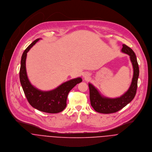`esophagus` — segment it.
<instances>
[{"mask_svg": "<svg viewBox=\"0 0 152 152\" xmlns=\"http://www.w3.org/2000/svg\"><path fill=\"white\" fill-rule=\"evenodd\" d=\"M88 74H84L83 75V77H84L85 78H87V77H88Z\"/></svg>", "mask_w": 152, "mask_h": 152, "instance_id": "obj_1", "label": "esophagus"}]
</instances>
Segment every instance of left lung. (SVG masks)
I'll use <instances>...</instances> for the list:
<instances>
[{
    "label": "left lung",
    "mask_w": 152,
    "mask_h": 152,
    "mask_svg": "<svg viewBox=\"0 0 152 152\" xmlns=\"http://www.w3.org/2000/svg\"><path fill=\"white\" fill-rule=\"evenodd\" d=\"M122 52L130 56L131 61L133 66L134 74L131 84L127 92L123 95L118 98H110L102 96L94 85L88 83L90 104L96 112L103 114L115 113L131 102L136 95L139 76V67L137 57L134 51L125 44H123Z\"/></svg>",
    "instance_id": "1"
}]
</instances>
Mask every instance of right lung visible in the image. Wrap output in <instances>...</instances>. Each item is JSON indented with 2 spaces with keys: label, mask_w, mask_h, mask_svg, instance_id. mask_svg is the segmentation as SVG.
Wrapping results in <instances>:
<instances>
[{
  "label": "right lung",
  "mask_w": 152,
  "mask_h": 152,
  "mask_svg": "<svg viewBox=\"0 0 152 152\" xmlns=\"http://www.w3.org/2000/svg\"><path fill=\"white\" fill-rule=\"evenodd\" d=\"M40 38L35 40L23 52L20 69V80L25 96L34 108L48 113H58L66 107V100L70 90L82 81L80 77L72 79L57 88L50 91H42L35 87L30 83L26 72V60L27 53Z\"/></svg>",
  "instance_id": "right-lung-1"
}]
</instances>
